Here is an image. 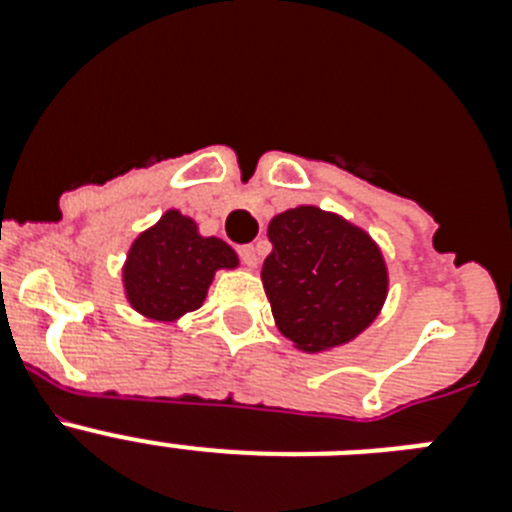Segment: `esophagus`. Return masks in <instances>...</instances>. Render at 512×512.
Here are the masks:
<instances>
[{
  "label": "esophagus",
  "instance_id": "esophagus-1",
  "mask_svg": "<svg viewBox=\"0 0 512 512\" xmlns=\"http://www.w3.org/2000/svg\"><path fill=\"white\" fill-rule=\"evenodd\" d=\"M238 256H241L243 264L248 266V269H256V264H259V246H241L238 248Z\"/></svg>",
  "mask_w": 512,
  "mask_h": 512
}]
</instances>
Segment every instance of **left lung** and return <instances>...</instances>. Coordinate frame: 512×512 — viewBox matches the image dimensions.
Returning a JSON list of instances; mask_svg holds the SVG:
<instances>
[{
	"mask_svg": "<svg viewBox=\"0 0 512 512\" xmlns=\"http://www.w3.org/2000/svg\"><path fill=\"white\" fill-rule=\"evenodd\" d=\"M261 279L279 330L302 351L351 341L377 318L387 269L364 230L318 207H295L269 223Z\"/></svg>",
	"mask_w": 512,
	"mask_h": 512,
	"instance_id": "left-lung-1",
	"label": "left lung"
}]
</instances>
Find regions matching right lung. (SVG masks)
<instances>
[{
	"label": "right lung",
	"mask_w": 512,
	"mask_h": 512,
	"mask_svg": "<svg viewBox=\"0 0 512 512\" xmlns=\"http://www.w3.org/2000/svg\"><path fill=\"white\" fill-rule=\"evenodd\" d=\"M238 264L220 238H202L182 212L169 210L151 230L135 238L122 269L128 300L140 315L176 320L205 302L217 269Z\"/></svg>",
	"instance_id": "add662e5"
}]
</instances>
